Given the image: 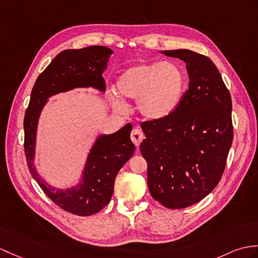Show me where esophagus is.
Listing matches in <instances>:
<instances>
[{
  "label": "esophagus",
  "mask_w": 258,
  "mask_h": 258,
  "mask_svg": "<svg viewBox=\"0 0 258 258\" xmlns=\"http://www.w3.org/2000/svg\"><path fill=\"white\" fill-rule=\"evenodd\" d=\"M145 139V135H144V133H143V131L141 130V128H139V127H136V128H134L133 131H132V133H131V140H132V142H133L134 144H135V146L139 148V146H140V144L142 143V141Z\"/></svg>",
  "instance_id": "34e87169"
}]
</instances>
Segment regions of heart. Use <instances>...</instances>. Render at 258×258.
Segmentation results:
<instances>
[{"label": "heart", "instance_id": "obj_1", "mask_svg": "<svg viewBox=\"0 0 258 258\" xmlns=\"http://www.w3.org/2000/svg\"><path fill=\"white\" fill-rule=\"evenodd\" d=\"M116 91L110 92L112 105L124 111V100H136V110L149 121L169 116L181 103L185 76L175 62H143L132 66L116 80Z\"/></svg>", "mask_w": 258, "mask_h": 258}]
</instances>
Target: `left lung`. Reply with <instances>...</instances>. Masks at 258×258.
<instances>
[{
	"instance_id": "left-lung-1",
	"label": "left lung",
	"mask_w": 258,
	"mask_h": 258,
	"mask_svg": "<svg viewBox=\"0 0 258 258\" xmlns=\"http://www.w3.org/2000/svg\"><path fill=\"white\" fill-rule=\"evenodd\" d=\"M185 62L189 89L169 116L142 123L147 183L168 209L195 205L217 187L233 141L232 100L211 59L189 49L160 51Z\"/></svg>"
}]
</instances>
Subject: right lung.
I'll list each match as a JSON object with an SVG mask.
<instances>
[{
	"instance_id": "obj_1",
	"label": "right lung",
	"mask_w": 258,
	"mask_h": 258,
	"mask_svg": "<svg viewBox=\"0 0 258 258\" xmlns=\"http://www.w3.org/2000/svg\"><path fill=\"white\" fill-rule=\"evenodd\" d=\"M113 50L104 46L67 49L58 53L36 80L24 118V147L33 178L58 207L81 217L101 211L110 202L117 172L135 152L130 139L132 125L127 123L115 133L99 135L90 148L79 182L67 189H58L47 183L36 170L34 159L38 122L41 111L52 95L78 88H93L105 92L102 74L107 68Z\"/></svg>"
}]
</instances>
